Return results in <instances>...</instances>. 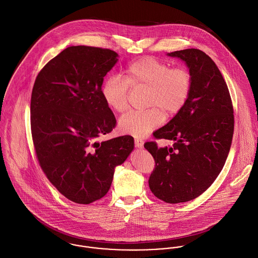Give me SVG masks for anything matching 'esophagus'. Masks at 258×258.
<instances>
[{
  "label": "esophagus",
  "mask_w": 258,
  "mask_h": 258,
  "mask_svg": "<svg viewBox=\"0 0 258 258\" xmlns=\"http://www.w3.org/2000/svg\"><path fill=\"white\" fill-rule=\"evenodd\" d=\"M135 146L139 148V149H141V148H143V146H144V142L142 140H140V139H135Z\"/></svg>",
  "instance_id": "obj_1"
}]
</instances>
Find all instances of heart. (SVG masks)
Segmentation results:
<instances>
[{
	"label": "heart",
	"mask_w": 258,
	"mask_h": 258,
	"mask_svg": "<svg viewBox=\"0 0 258 258\" xmlns=\"http://www.w3.org/2000/svg\"><path fill=\"white\" fill-rule=\"evenodd\" d=\"M129 86L148 88L145 111H131L123 115L118 126L122 133L144 138L159 127L168 116L184 107L191 87V76L184 68L170 69L166 63L151 57H142L130 63L123 77L117 74L106 78L101 93L112 110L122 113L128 108Z\"/></svg>",
	"instance_id": "1"
}]
</instances>
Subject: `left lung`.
Returning a JSON list of instances; mask_svg holds the SVG:
<instances>
[{"label":"left lung","instance_id":"obj_1","mask_svg":"<svg viewBox=\"0 0 258 258\" xmlns=\"http://www.w3.org/2000/svg\"><path fill=\"white\" fill-rule=\"evenodd\" d=\"M183 60L191 76L184 107L153 133L174 142L159 148L144 144L155 159L149 179L151 191L168 204L191 201L201 196L221 173L231 146L234 119L227 85L214 60L204 51L187 48L168 52Z\"/></svg>","mask_w":258,"mask_h":258}]
</instances>
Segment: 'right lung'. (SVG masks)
Instances as JSON below:
<instances>
[{"mask_svg":"<svg viewBox=\"0 0 258 258\" xmlns=\"http://www.w3.org/2000/svg\"><path fill=\"white\" fill-rule=\"evenodd\" d=\"M117 61L110 49L70 46L44 66L34 84L31 127L38 163L49 182L76 204L103 198L115 168L134 149L129 135L97 141L116 124L101 86Z\"/></svg>","mask_w":258,"mask_h":258,"instance_id":"right-lung-1","label":"right lung"}]
</instances>
